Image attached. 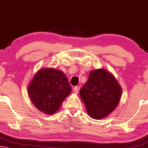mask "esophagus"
Masks as SVG:
<instances>
[{
    "label": "esophagus",
    "instance_id": "obj_1",
    "mask_svg": "<svg viewBox=\"0 0 148 148\" xmlns=\"http://www.w3.org/2000/svg\"><path fill=\"white\" fill-rule=\"evenodd\" d=\"M74 92L76 93V94H78L79 93V87H75L74 88Z\"/></svg>",
    "mask_w": 148,
    "mask_h": 148
}]
</instances>
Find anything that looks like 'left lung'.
Listing matches in <instances>:
<instances>
[{"label": "left lung", "instance_id": "1", "mask_svg": "<svg viewBox=\"0 0 148 148\" xmlns=\"http://www.w3.org/2000/svg\"><path fill=\"white\" fill-rule=\"evenodd\" d=\"M122 96V88L113 75L104 69L92 70L80 90V97L88 116L102 119L117 107Z\"/></svg>", "mask_w": 148, "mask_h": 148}]
</instances>
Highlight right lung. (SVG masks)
Segmentation results:
<instances>
[{
    "instance_id": "add662e5",
    "label": "right lung",
    "mask_w": 148,
    "mask_h": 148,
    "mask_svg": "<svg viewBox=\"0 0 148 148\" xmlns=\"http://www.w3.org/2000/svg\"><path fill=\"white\" fill-rule=\"evenodd\" d=\"M71 92L67 77L61 70L42 68L36 73L28 86L32 103L45 114H54Z\"/></svg>"
}]
</instances>
